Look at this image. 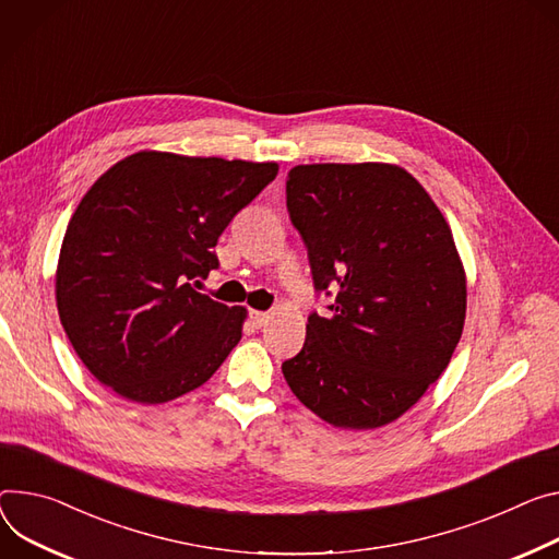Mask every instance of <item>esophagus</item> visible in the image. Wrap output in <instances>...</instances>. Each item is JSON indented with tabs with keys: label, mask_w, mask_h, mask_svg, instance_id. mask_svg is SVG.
<instances>
[{
	"label": "esophagus",
	"mask_w": 559,
	"mask_h": 559,
	"mask_svg": "<svg viewBox=\"0 0 559 559\" xmlns=\"http://www.w3.org/2000/svg\"><path fill=\"white\" fill-rule=\"evenodd\" d=\"M249 319H251V323L257 325V328H263L270 319H272V314L270 312H259V310H251L249 312Z\"/></svg>",
	"instance_id": "obj_1"
}]
</instances>
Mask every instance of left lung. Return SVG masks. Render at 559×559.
Listing matches in <instances>:
<instances>
[{
	"label": "left lung",
	"instance_id": "8db88e82",
	"mask_svg": "<svg viewBox=\"0 0 559 559\" xmlns=\"http://www.w3.org/2000/svg\"><path fill=\"white\" fill-rule=\"evenodd\" d=\"M287 212L314 287L336 289L283 364L296 399L334 428L396 421L448 368L466 321V270L419 180L390 163L296 165Z\"/></svg>",
	"mask_w": 559,
	"mask_h": 559
}]
</instances>
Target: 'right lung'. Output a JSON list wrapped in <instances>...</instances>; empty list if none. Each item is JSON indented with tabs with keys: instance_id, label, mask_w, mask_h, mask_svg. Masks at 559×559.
<instances>
[{
	"instance_id": "1",
	"label": "right lung",
	"mask_w": 559,
	"mask_h": 559,
	"mask_svg": "<svg viewBox=\"0 0 559 559\" xmlns=\"http://www.w3.org/2000/svg\"><path fill=\"white\" fill-rule=\"evenodd\" d=\"M276 163L138 151L99 176L69 221L56 300L86 370L127 401L200 388L242 336L245 308L200 294L231 218Z\"/></svg>"
}]
</instances>
